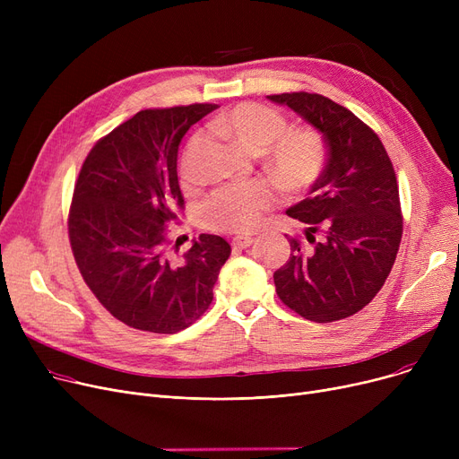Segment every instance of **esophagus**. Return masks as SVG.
<instances>
[{
  "label": "esophagus",
  "mask_w": 459,
  "mask_h": 459,
  "mask_svg": "<svg viewBox=\"0 0 459 459\" xmlns=\"http://www.w3.org/2000/svg\"><path fill=\"white\" fill-rule=\"evenodd\" d=\"M253 244V238L251 236H234L232 238V247L234 249H246Z\"/></svg>",
  "instance_id": "1"
}]
</instances>
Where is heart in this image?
Instances as JSON below:
<instances>
[{
	"label": "heart",
	"instance_id": "b5f03b06",
	"mask_svg": "<svg viewBox=\"0 0 459 459\" xmlns=\"http://www.w3.org/2000/svg\"><path fill=\"white\" fill-rule=\"evenodd\" d=\"M286 117L268 106L242 102L217 115L210 130L251 152L266 149L270 171L288 187L305 189L315 184L327 161L324 135L310 126L286 128ZM201 144L193 135L186 160ZM184 175L187 167L184 163ZM277 203V191L270 182L253 180L227 184L213 189L201 206L203 223L220 232H244L255 229L264 213Z\"/></svg>",
	"mask_w": 459,
	"mask_h": 459
}]
</instances>
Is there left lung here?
<instances>
[{"instance_id": "8db88e82", "label": "left lung", "mask_w": 459, "mask_h": 459, "mask_svg": "<svg viewBox=\"0 0 459 459\" xmlns=\"http://www.w3.org/2000/svg\"><path fill=\"white\" fill-rule=\"evenodd\" d=\"M316 126L327 163L310 197L286 213L305 223L290 236V258L273 273L279 299L305 320H344L387 281L400 249L403 215L393 161L377 134L348 108L316 92L270 94Z\"/></svg>"}]
</instances>
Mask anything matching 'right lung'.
Instances as JSON below:
<instances>
[{
	"mask_svg": "<svg viewBox=\"0 0 459 459\" xmlns=\"http://www.w3.org/2000/svg\"><path fill=\"white\" fill-rule=\"evenodd\" d=\"M217 104L141 109L96 141L72 193L68 239L76 266L113 318L173 334L195 324L213 299L230 256L227 239L201 234L175 260L169 225L186 208L178 144Z\"/></svg>",
	"mask_w": 459,
	"mask_h": 459,
	"instance_id": "right-lung-1",
	"label": "right lung"
}]
</instances>
